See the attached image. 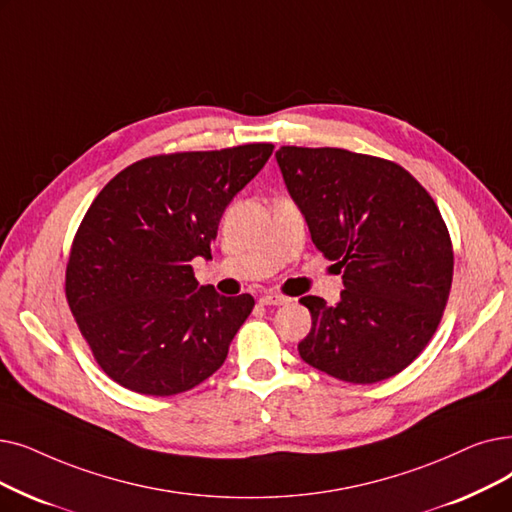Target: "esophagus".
Wrapping results in <instances>:
<instances>
[{
	"label": "esophagus",
	"instance_id": "obj_1",
	"mask_svg": "<svg viewBox=\"0 0 512 512\" xmlns=\"http://www.w3.org/2000/svg\"><path fill=\"white\" fill-rule=\"evenodd\" d=\"M288 301H291V299L284 297V295H278V293H265V295L259 297L261 305H286Z\"/></svg>",
	"mask_w": 512,
	"mask_h": 512
}]
</instances>
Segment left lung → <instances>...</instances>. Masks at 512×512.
<instances>
[{
	"instance_id": "obj_1",
	"label": "left lung",
	"mask_w": 512,
	"mask_h": 512,
	"mask_svg": "<svg viewBox=\"0 0 512 512\" xmlns=\"http://www.w3.org/2000/svg\"><path fill=\"white\" fill-rule=\"evenodd\" d=\"M276 161L345 286L337 305L301 299L311 314L301 360L355 385L402 372L431 341L452 288V240L431 194L397 163L343 148L282 146Z\"/></svg>"
}]
</instances>
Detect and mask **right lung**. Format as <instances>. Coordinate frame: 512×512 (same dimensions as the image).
Here are the masks:
<instances>
[{
    "mask_svg": "<svg viewBox=\"0 0 512 512\" xmlns=\"http://www.w3.org/2000/svg\"><path fill=\"white\" fill-rule=\"evenodd\" d=\"M272 144L175 152L129 165L87 209L66 265V301L100 368L136 393H184L226 362L251 295L201 286L190 261Z\"/></svg>",
    "mask_w": 512,
    "mask_h": 512,
    "instance_id": "1",
    "label": "right lung"
}]
</instances>
